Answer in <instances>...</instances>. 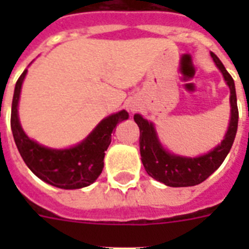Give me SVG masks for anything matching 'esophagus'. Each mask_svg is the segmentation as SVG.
<instances>
[{
  "label": "esophagus",
  "instance_id": "esophagus-1",
  "mask_svg": "<svg viewBox=\"0 0 249 249\" xmlns=\"http://www.w3.org/2000/svg\"><path fill=\"white\" fill-rule=\"evenodd\" d=\"M130 109H132V111H134V109H136V107H132V108H130Z\"/></svg>",
  "mask_w": 249,
  "mask_h": 249
}]
</instances>
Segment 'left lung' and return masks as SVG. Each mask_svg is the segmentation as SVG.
Returning <instances> with one entry per match:
<instances>
[{
    "mask_svg": "<svg viewBox=\"0 0 249 249\" xmlns=\"http://www.w3.org/2000/svg\"><path fill=\"white\" fill-rule=\"evenodd\" d=\"M211 56L218 67L226 84L230 88V106H231V116L229 123L228 132L225 134L218 146L211 150L208 154L197 158H185V156L173 155L161 146L155 126L152 123L136 113L134 121L140 126V151L141 159L144 169L148 176L155 178L156 181L163 182L164 185L170 187H187L195 186L205 181L218 166L224 163L235 140L238 130V105H236L235 84L224 64L216 54L211 53Z\"/></svg>",
    "mask_w": 249,
    "mask_h": 249,
    "instance_id": "obj_1",
    "label": "left lung"
}]
</instances>
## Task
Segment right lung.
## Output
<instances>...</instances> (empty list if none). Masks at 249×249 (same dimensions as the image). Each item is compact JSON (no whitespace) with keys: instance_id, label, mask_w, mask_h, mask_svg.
I'll use <instances>...</instances> for the list:
<instances>
[{"instance_id":"right-lung-1","label":"right lung","mask_w":249,"mask_h":249,"mask_svg":"<svg viewBox=\"0 0 249 249\" xmlns=\"http://www.w3.org/2000/svg\"><path fill=\"white\" fill-rule=\"evenodd\" d=\"M27 70L18 79L11 105V130L20 156L29 169L49 185L73 190L93 183L103 170L105 151L111 143L116 125L126 120L129 113L123 109L99 123L81 143L66 150H54L38 144L23 132L18 116V103Z\"/></svg>"}]
</instances>
